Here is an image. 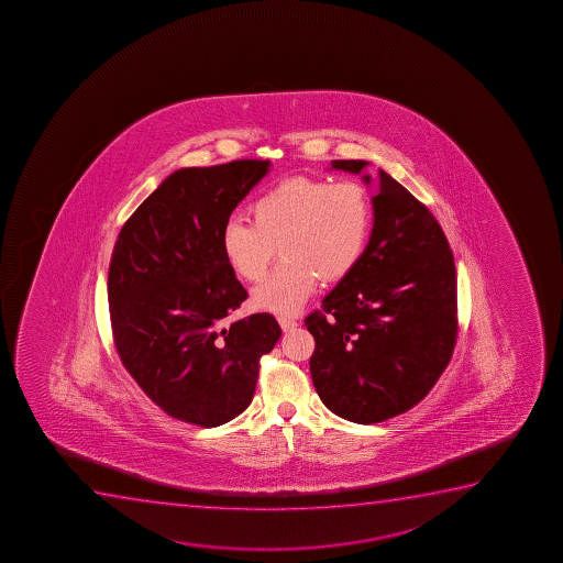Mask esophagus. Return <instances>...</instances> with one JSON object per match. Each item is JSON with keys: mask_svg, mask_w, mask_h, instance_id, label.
Listing matches in <instances>:
<instances>
[{"mask_svg": "<svg viewBox=\"0 0 563 563\" xmlns=\"http://www.w3.org/2000/svg\"><path fill=\"white\" fill-rule=\"evenodd\" d=\"M278 324H280V328H283V331H291L296 325H298V322L296 320H291V318L288 317H280L278 318Z\"/></svg>", "mask_w": 563, "mask_h": 563, "instance_id": "34e87169", "label": "esophagus"}]
</instances>
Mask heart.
<instances>
[{
	"instance_id": "b5f03b06",
	"label": "heart",
	"mask_w": 563,
	"mask_h": 563,
	"mask_svg": "<svg viewBox=\"0 0 563 563\" xmlns=\"http://www.w3.org/2000/svg\"><path fill=\"white\" fill-rule=\"evenodd\" d=\"M252 222H225L220 245L239 277L258 283L277 249L283 265L252 294L262 311L296 314L320 278L338 283L351 275L369 239L373 207L356 180H285L254 199Z\"/></svg>"
}]
</instances>
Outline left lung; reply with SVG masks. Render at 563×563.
<instances>
[{"label":"left lung","mask_w":563,"mask_h":563,"mask_svg":"<svg viewBox=\"0 0 563 563\" xmlns=\"http://www.w3.org/2000/svg\"><path fill=\"white\" fill-rule=\"evenodd\" d=\"M369 162L333 159L362 175ZM373 230L354 272L305 318L314 338L311 377L322 404L344 420L375 423L428 396L457 333L456 265L435 217L378 169Z\"/></svg>","instance_id":"1"}]
</instances>
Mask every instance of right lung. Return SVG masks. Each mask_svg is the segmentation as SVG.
I'll return each mask as SVG.
<instances>
[{
	"label": "right lung",
	"instance_id": "1",
	"mask_svg": "<svg viewBox=\"0 0 563 563\" xmlns=\"http://www.w3.org/2000/svg\"><path fill=\"white\" fill-rule=\"evenodd\" d=\"M269 159H235L172 173L114 243L109 312L114 344L141 390L169 417L217 428L251 405L260 357L280 338L258 312L228 322L246 290L220 235Z\"/></svg>",
	"mask_w": 563,
	"mask_h": 563
}]
</instances>
